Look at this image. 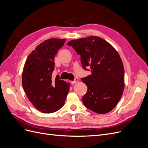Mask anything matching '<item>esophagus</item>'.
Returning a JSON list of instances; mask_svg holds the SVG:
<instances>
[{
  "label": "esophagus",
  "mask_w": 148,
  "mask_h": 148,
  "mask_svg": "<svg viewBox=\"0 0 148 148\" xmlns=\"http://www.w3.org/2000/svg\"><path fill=\"white\" fill-rule=\"evenodd\" d=\"M78 78H75L74 81L71 82V84H74L77 83H78Z\"/></svg>",
  "instance_id": "esophagus-1"
}]
</instances>
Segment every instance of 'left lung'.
Instances as JSON below:
<instances>
[{"label":"left lung","instance_id":"8db88e82","mask_svg":"<svg viewBox=\"0 0 148 148\" xmlns=\"http://www.w3.org/2000/svg\"><path fill=\"white\" fill-rule=\"evenodd\" d=\"M67 44L81 57L83 68H90L91 74L82 78L88 87L82 97L84 105L97 114L109 112L124 89V67L119 53L106 40L94 36L71 40Z\"/></svg>","mask_w":148,"mask_h":148}]
</instances>
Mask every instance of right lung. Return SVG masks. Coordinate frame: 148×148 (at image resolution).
<instances>
[{"instance_id": "obj_1", "label": "right lung", "mask_w": 148, "mask_h": 148, "mask_svg": "<svg viewBox=\"0 0 148 148\" xmlns=\"http://www.w3.org/2000/svg\"><path fill=\"white\" fill-rule=\"evenodd\" d=\"M65 40L51 38L43 41L31 52L23 67L24 91L33 105L42 113H53L61 109L69 91V83L60 79L58 75L52 79L54 57Z\"/></svg>"}]
</instances>
